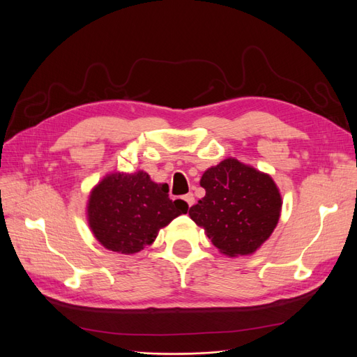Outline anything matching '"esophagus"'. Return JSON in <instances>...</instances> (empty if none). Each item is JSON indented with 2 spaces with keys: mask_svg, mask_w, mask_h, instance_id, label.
<instances>
[{
  "mask_svg": "<svg viewBox=\"0 0 357 357\" xmlns=\"http://www.w3.org/2000/svg\"><path fill=\"white\" fill-rule=\"evenodd\" d=\"M183 201L186 202L188 207H192V205L195 204V197H193V193H188V195L183 197Z\"/></svg>",
  "mask_w": 357,
  "mask_h": 357,
  "instance_id": "obj_1",
  "label": "esophagus"
}]
</instances>
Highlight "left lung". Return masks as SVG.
<instances>
[{"label": "left lung", "mask_w": 357, "mask_h": 357, "mask_svg": "<svg viewBox=\"0 0 357 357\" xmlns=\"http://www.w3.org/2000/svg\"><path fill=\"white\" fill-rule=\"evenodd\" d=\"M205 197L189 210L211 243L228 256L256 252L277 226L282 197L273 178L236 159L204 172Z\"/></svg>", "instance_id": "8db88e82"}]
</instances>
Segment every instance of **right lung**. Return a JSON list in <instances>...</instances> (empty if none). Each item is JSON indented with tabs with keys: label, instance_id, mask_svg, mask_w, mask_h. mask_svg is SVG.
Segmentation results:
<instances>
[{
	"label": "right lung",
	"instance_id": "1",
	"mask_svg": "<svg viewBox=\"0 0 357 357\" xmlns=\"http://www.w3.org/2000/svg\"><path fill=\"white\" fill-rule=\"evenodd\" d=\"M168 185H156L149 174H112L89 198L88 218L93 235L105 248L132 255L152 244L160 228L188 213L183 199L171 201Z\"/></svg>",
	"mask_w": 357,
	"mask_h": 357
}]
</instances>
